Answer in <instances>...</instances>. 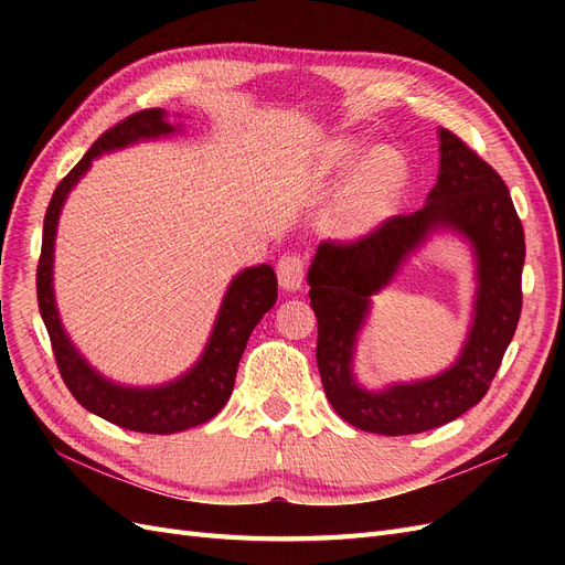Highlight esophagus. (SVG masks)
<instances>
[{
    "instance_id": "34e87169",
    "label": "esophagus",
    "mask_w": 565,
    "mask_h": 565,
    "mask_svg": "<svg viewBox=\"0 0 565 565\" xmlns=\"http://www.w3.org/2000/svg\"><path fill=\"white\" fill-rule=\"evenodd\" d=\"M306 264L303 256L297 252H287L280 256L278 262V282L282 289H299L303 282Z\"/></svg>"
}]
</instances>
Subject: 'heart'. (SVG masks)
I'll list each match as a JSON object with an SVG mask.
<instances>
[{"label":"heart","mask_w":565,"mask_h":565,"mask_svg":"<svg viewBox=\"0 0 565 565\" xmlns=\"http://www.w3.org/2000/svg\"><path fill=\"white\" fill-rule=\"evenodd\" d=\"M361 158V148L349 146L344 150L347 167ZM405 179V160L396 148H377L358 167L347 191L341 193L334 207V224L341 231L363 233L382 216L386 204L398 193Z\"/></svg>","instance_id":"1"}]
</instances>
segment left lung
<instances>
[{
    "label": "left lung",
    "instance_id": "1",
    "mask_svg": "<svg viewBox=\"0 0 565 565\" xmlns=\"http://www.w3.org/2000/svg\"><path fill=\"white\" fill-rule=\"evenodd\" d=\"M438 136L440 174L424 207L388 216L355 241L322 243L309 268L322 388L341 419L370 434H422L481 403L521 318L525 235L514 202L502 177L457 134L440 129ZM434 227L461 232L477 252L479 292L470 339L460 361L438 379L370 394L350 374L369 297Z\"/></svg>",
    "mask_w": 565,
    "mask_h": 565
}]
</instances>
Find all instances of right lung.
Here are the masks:
<instances>
[{
    "label": "right lung",
    "instance_id": "add662e5",
    "mask_svg": "<svg viewBox=\"0 0 565 565\" xmlns=\"http://www.w3.org/2000/svg\"><path fill=\"white\" fill-rule=\"evenodd\" d=\"M172 131L174 127L167 125L160 108H146L100 134L87 150V156L67 172V177H63L54 195H51L44 214L42 254L38 264L40 313L46 324L51 351H54L65 386L89 413L122 426V429L141 434H177L212 419L231 398L237 363H241L252 330L278 299L276 270L266 264L243 270L231 282L226 299L221 303L212 339L200 363L183 374L181 380L158 388H127L104 380L87 365V361L71 344V339L65 337L54 303V289H51L54 237L65 195L71 193V188L87 172L92 160L100 152L129 146L139 139H156V136Z\"/></svg>",
    "mask_w": 565,
    "mask_h": 565
}]
</instances>
